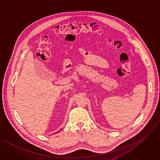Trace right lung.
I'll return each instance as SVG.
<instances>
[{
    "label": "right lung",
    "instance_id": "1",
    "mask_svg": "<svg viewBox=\"0 0 160 160\" xmlns=\"http://www.w3.org/2000/svg\"><path fill=\"white\" fill-rule=\"evenodd\" d=\"M59 132V131H58V132ZM56 133H57V132H56Z\"/></svg>",
    "mask_w": 160,
    "mask_h": 160
}]
</instances>
